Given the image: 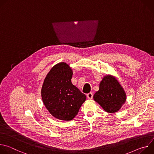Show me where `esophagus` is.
Segmentation results:
<instances>
[{
    "mask_svg": "<svg viewBox=\"0 0 154 154\" xmlns=\"http://www.w3.org/2000/svg\"><path fill=\"white\" fill-rule=\"evenodd\" d=\"M93 94L92 93H90L88 94H87V97L88 99H93Z\"/></svg>",
    "mask_w": 154,
    "mask_h": 154,
    "instance_id": "1",
    "label": "esophagus"
}]
</instances>
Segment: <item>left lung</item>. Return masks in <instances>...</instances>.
Masks as SVG:
<instances>
[{
  "label": "left lung",
  "mask_w": 154,
  "mask_h": 154,
  "mask_svg": "<svg viewBox=\"0 0 154 154\" xmlns=\"http://www.w3.org/2000/svg\"><path fill=\"white\" fill-rule=\"evenodd\" d=\"M94 100L109 113L119 111L126 101V93L118 80L111 75L103 77L99 90L93 96Z\"/></svg>",
  "instance_id": "8db88e82"
}]
</instances>
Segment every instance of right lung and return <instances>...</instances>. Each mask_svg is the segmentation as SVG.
Returning <instances> with one entry per match:
<instances>
[{
    "instance_id": "add662e5",
    "label": "right lung",
    "mask_w": 154,
    "mask_h": 154,
    "mask_svg": "<svg viewBox=\"0 0 154 154\" xmlns=\"http://www.w3.org/2000/svg\"><path fill=\"white\" fill-rule=\"evenodd\" d=\"M73 72L64 62L52 68L44 80L41 97L49 112L60 120L68 121L77 115L86 100L82 93L71 82Z\"/></svg>"
}]
</instances>
